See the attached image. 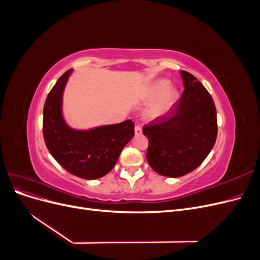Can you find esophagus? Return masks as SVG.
<instances>
[{
    "label": "esophagus",
    "mask_w": 260,
    "mask_h": 260,
    "mask_svg": "<svg viewBox=\"0 0 260 260\" xmlns=\"http://www.w3.org/2000/svg\"><path fill=\"white\" fill-rule=\"evenodd\" d=\"M135 133L137 136H140L141 133H142V127H141L140 124H136V127H135Z\"/></svg>",
    "instance_id": "1"
}]
</instances>
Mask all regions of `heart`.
Returning <instances> with one entry per match:
<instances>
[{"label":"heart","mask_w":260,"mask_h":260,"mask_svg":"<svg viewBox=\"0 0 260 260\" xmlns=\"http://www.w3.org/2000/svg\"><path fill=\"white\" fill-rule=\"evenodd\" d=\"M168 86L169 81L158 80L147 88L145 92L146 99H152L158 94V96L148 105L145 111V116L148 119H157V118L164 116L176 104L179 93L175 88L170 86L168 88Z\"/></svg>","instance_id":"1"}]
</instances>
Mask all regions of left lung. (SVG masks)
Masks as SVG:
<instances>
[{
	"instance_id": "8db88e82",
	"label": "left lung",
	"mask_w": 260,
	"mask_h": 260,
	"mask_svg": "<svg viewBox=\"0 0 260 260\" xmlns=\"http://www.w3.org/2000/svg\"><path fill=\"white\" fill-rule=\"evenodd\" d=\"M184 91L170 111L145 124L146 158L160 176L178 178L190 174L214 147L217 111L209 92L190 73L180 70Z\"/></svg>"
}]
</instances>
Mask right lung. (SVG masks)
<instances>
[{"mask_svg":"<svg viewBox=\"0 0 260 260\" xmlns=\"http://www.w3.org/2000/svg\"><path fill=\"white\" fill-rule=\"evenodd\" d=\"M73 69L60 76L46 98L43 108V138L46 147L60 166L85 180L104 177L118 160L122 148L135 136V123L102 125L75 130L62 118V92Z\"/></svg>","mask_w":260,"mask_h":260,"instance_id":"1","label":"right lung"}]
</instances>
